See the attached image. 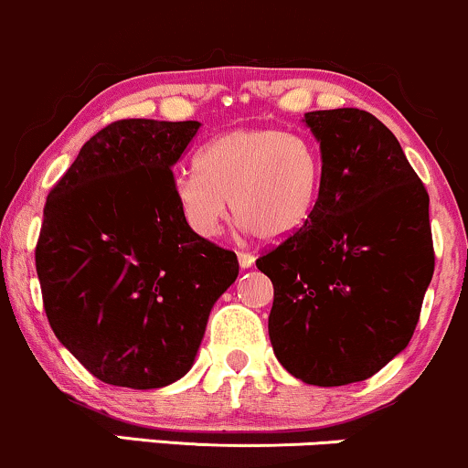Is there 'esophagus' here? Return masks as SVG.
<instances>
[{"label": "esophagus", "mask_w": 468, "mask_h": 468, "mask_svg": "<svg viewBox=\"0 0 468 468\" xmlns=\"http://www.w3.org/2000/svg\"><path fill=\"white\" fill-rule=\"evenodd\" d=\"M238 261L241 268H250L252 263H255V257H252L250 252H238Z\"/></svg>", "instance_id": "1"}]
</instances>
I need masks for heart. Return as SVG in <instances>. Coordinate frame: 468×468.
<instances>
[{"mask_svg": "<svg viewBox=\"0 0 468 468\" xmlns=\"http://www.w3.org/2000/svg\"><path fill=\"white\" fill-rule=\"evenodd\" d=\"M323 176V152L309 137L279 128H233L200 150L198 167L178 174L174 198L200 238H216L230 200L241 227L277 241L305 227L316 211Z\"/></svg>", "mask_w": 468, "mask_h": 468, "instance_id": "b5f03b06", "label": "heart"}]
</instances>
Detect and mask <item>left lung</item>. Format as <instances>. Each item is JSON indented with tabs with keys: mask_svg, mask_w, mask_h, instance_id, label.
Listing matches in <instances>:
<instances>
[{
	"mask_svg": "<svg viewBox=\"0 0 468 468\" xmlns=\"http://www.w3.org/2000/svg\"><path fill=\"white\" fill-rule=\"evenodd\" d=\"M323 152L316 211L257 259L274 285L268 334L296 379L346 386L412 340L433 274L430 196L370 112H305Z\"/></svg>",
	"mask_w": 468,
	"mask_h": 468,
	"instance_id": "1",
	"label": "left lung"
}]
</instances>
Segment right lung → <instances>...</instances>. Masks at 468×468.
<instances>
[{
  "label": "right lung",
  "instance_id": "right-lung-1",
  "mask_svg": "<svg viewBox=\"0 0 468 468\" xmlns=\"http://www.w3.org/2000/svg\"><path fill=\"white\" fill-rule=\"evenodd\" d=\"M200 122L120 120L49 191L37 274L49 326L100 381L150 390L194 364L235 252L187 227L174 174Z\"/></svg>",
  "mask_w": 468,
  "mask_h": 468
}]
</instances>
